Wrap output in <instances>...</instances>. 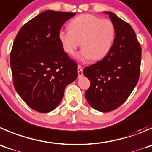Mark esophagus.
<instances>
[{
  "instance_id": "34e87169",
  "label": "esophagus",
  "mask_w": 152,
  "mask_h": 152,
  "mask_svg": "<svg viewBox=\"0 0 152 152\" xmlns=\"http://www.w3.org/2000/svg\"><path fill=\"white\" fill-rule=\"evenodd\" d=\"M78 74H79V77L82 76V67L80 65L78 66Z\"/></svg>"
}]
</instances>
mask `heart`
<instances>
[{
    "instance_id": "b5f03b06",
    "label": "heart",
    "mask_w": 152,
    "mask_h": 152,
    "mask_svg": "<svg viewBox=\"0 0 152 152\" xmlns=\"http://www.w3.org/2000/svg\"><path fill=\"white\" fill-rule=\"evenodd\" d=\"M68 28L60 31L58 37L63 50L69 55H74L79 45L82 50L77 58L81 61L102 59L111 50L116 30L110 20L84 14L73 18Z\"/></svg>"
}]
</instances>
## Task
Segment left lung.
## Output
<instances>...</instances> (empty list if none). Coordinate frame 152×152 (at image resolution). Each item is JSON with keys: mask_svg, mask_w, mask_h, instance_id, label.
Wrapping results in <instances>:
<instances>
[{"mask_svg": "<svg viewBox=\"0 0 152 152\" xmlns=\"http://www.w3.org/2000/svg\"><path fill=\"white\" fill-rule=\"evenodd\" d=\"M116 35L111 50L102 61L84 69L91 82L85 91L88 104L96 110L108 112L120 107L138 82L140 71L141 48L129 23L110 12Z\"/></svg>", "mask_w": 152, "mask_h": 152, "instance_id": "left-lung-1", "label": "left lung"}]
</instances>
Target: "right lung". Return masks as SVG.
I'll list each match as a JSON object with an SVG mask.
<instances>
[{
    "label": "right lung",
    "instance_id": "add662e5",
    "mask_svg": "<svg viewBox=\"0 0 152 152\" xmlns=\"http://www.w3.org/2000/svg\"><path fill=\"white\" fill-rule=\"evenodd\" d=\"M76 15L47 10L23 25L13 43L10 65L15 88L22 99L40 113L52 111L64 89L78 76V65L58 40L62 25Z\"/></svg>",
    "mask_w": 152,
    "mask_h": 152
}]
</instances>
